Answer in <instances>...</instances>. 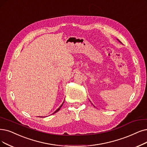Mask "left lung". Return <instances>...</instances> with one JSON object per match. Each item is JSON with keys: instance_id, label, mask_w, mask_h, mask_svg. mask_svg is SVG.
<instances>
[{"instance_id": "8db88e82", "label": "left lung", "mask_w": 147, "mask_h": 147, "mask_svg": "<svg viewBox=\"0 0 147 147\" xmlns=\"http://www.w3.org/2000/svg\"><path fill=\"white\" fill-rule=\"evenodd\" d=\"M118 41H119V42H120V43H121V42H120V41H119V40H118Z\"/></svg>"}]
</instances>
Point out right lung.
Returning a JSON list of instances; mask_svg holds the SVG:
<instances>
[{
  "label": "right lung",
  "instance_id": "obj_1",
  "mask_svg": "<svg viewBox=\"0 0 147 147\" xmlns=\"http://www.w3.org/2000/svg\"><path fill=\"white\" fill-rule=\"evenodd\" d=\"M64 102H63V104H61V105H60V107H59V108H58V109H57V110H55V111H54V113H52V114H54V113H57V111H59V110H60V109H61V106H62V105H63V103H64Z\"/></svg>",
  "mask_w": 147,
  "mask_h": 147
}]
</instances>
